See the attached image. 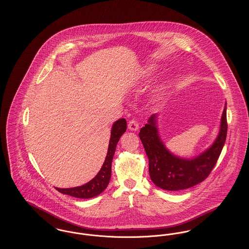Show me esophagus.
<instances>
[{"label":"esophagus","instance_id":"esophagus-1","mask_svg":"<svg viewBox=\"0 0 249 249\" xmlns=\"http://www.w3.org/2000/svg\"><path fill=\"white\" fill-rule=\"evenodd\" d=\"M128 128L130 130H137L139 128V123L136 119H131L129 121V124H128Z\"/></svg>","mask_w":249,"mask_h":249}]
</instances>
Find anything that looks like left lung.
Instances as JSON below:
<instances>
[{
    "label": "left lung",
    "instance_id": "left-lung-1",
    "mask_svg": "<svg viewBox=\"0 0 249 249\" xmlns=\"http://www.w3.org/2000/svg\"><path fill=\"white\" fill-rule=\"evenodd\" d=\"M156 116L141 128L139 137L149 160V176L155 185L170 191L190 189L208 178L224 146L228 130L227 110H223L219 134L212 146L192 160L170 153L161 142L156 127Z\"/></svg>",
    "mask_w": 249,
    "mask_h": 249
}]
</instances>
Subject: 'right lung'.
Returning <instances> with one entry per match:
<instances>
[{
	"label": "right lung",
	"instance_id": "right-lung-1",
	"mask_svg": "<svg viewBox=\"0 0 249 249\" xmlns=\"http://www.w3.org/2000/svg\"><path fill=\"white\" fill-rule=\"evenodd\" d=\"M127 122L126 119H120L116 121L112 127L111 137L108 145L107 158L102 166L100 172L97 174L91 181L88 182L83 186L71 188V189H57L60 193L72 196L79 199H89L93 198L95 196L101 194L104 190L107 189V185L109 184L111 178V165L113 157L116 151L117 143L119 141L121 135L126 131Z\"/></svg>",
	"mask_w": 249,
	"mask_h": 249
}]
</instances>
